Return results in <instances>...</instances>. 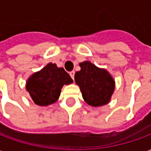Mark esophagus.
Listing matches in <instances>:
<instances>
[{
    "label": "esophagus",
    "instance_id": "esophagus-1",
    "mask_svg": "<svg viewBox=\"0 0 151 151\" xmlns=\"http://www.w3.org/2000/svg\"><path fill=\"white\" fill-rule=\"evenodd\" d=\"M74 74H75V72H74V71H71V72H69V75H70V77L72 78L73 80L74 79Z\"/></svg>",
    "mask_w": 151,
    "mask_h": 151
}]
</instances>
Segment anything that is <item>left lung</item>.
<instances>
[{
    "instance_id": "obj_1",
    "label": "left lung",
    "mask_w": 151,
    "mask_h": 151,
    "mask_svg": "<svg viewBox=\"0 0 151 151\" xmlns=\"http://www.w3.org/2000/svg\"><path fill=\"white\" fill-rule=\"evenodd\" d=\"M79 65L81 70L76 72L74 80L86 103L92 107L108 104L115 90V81L111 74L90 61H83Z\"/></svg>"
}]
</instances>
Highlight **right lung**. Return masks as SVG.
<instances>
[{
  "mask_svg": "<svg viewBox=\"0 0 151 151\" xmlns=\"http://www.w3.org/2000/svg\"><path fill=\"white\" fill-rule=\"evenodd\" d=\"M73 82L63 68L48 63L28 78L26 88L35 104L44 107L54 104L59 99L63 86L71 84Z\"/></svg>",
  "mask_w": 151,
  "mask_h": 151,
  "instance_id": "obj_1",
  "label": "right lung"
}]
</instances>
